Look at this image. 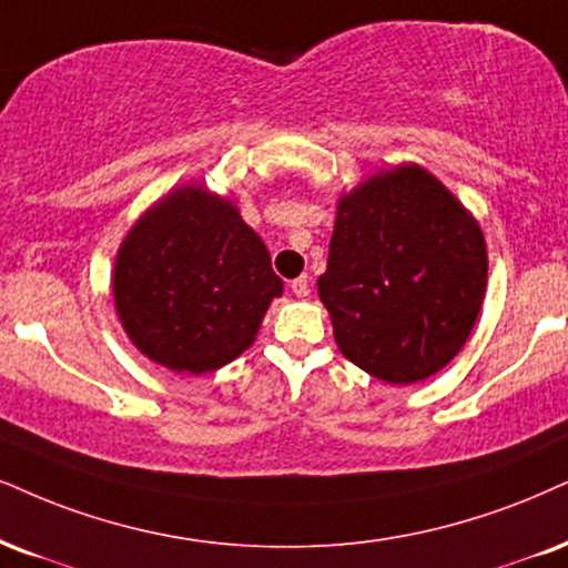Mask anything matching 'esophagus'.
<instances>
[{
  "instance_id": "1",
  "label": "esophagus",
  "mask_w": 568,
  "mask_h": 568,
  "mask_svg": "<svg viewBox=\"0 0 568 568\" xmlns=\"http://www.w3.org/2000/svg\"><path fill=\"white\" fill-rule=\"evenodd\" d=\"M290 286H292V292H295L297 297H307V295H311V278H307V276H297L295 282H292Z\"/></svg>"
}]
</instances>
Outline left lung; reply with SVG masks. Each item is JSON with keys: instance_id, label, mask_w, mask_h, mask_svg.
<instances>
[{"instance_id": "8db88e82", "label": "left lung", "mask_w": 568, "mask_h": 568, "mask_svg": "<svg viewBox=\"0 0 568 568\" xmlns=\"http://www.w3.org/2000/svg\"><path fill=\"white\" fill-rule=\"evenodd\" d=\"M487 244L422 165L382 171L337 202L318 295L339 353L387 384L445 368L477 324Z\"/></svg>"}]
</instances>
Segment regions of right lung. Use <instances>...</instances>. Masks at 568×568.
<instances>
[{
  "label": "right lung",
  "mask_w": 568,
  "mask_h": 568,
  "mask_svg": "<svg viewBox=\"0 0 568 568\" xmlns=\"http://www.w3.org/2000/svg\"><path fill=\"white\" fill-rule=\"evenodd\" d=\"M282 292L261 236L200 184L173 189L146 210L113 271L129 339L176 374H210L242 355Z\"/></svg>",
  "instance_id": "add662e5"
}]
</instances>
